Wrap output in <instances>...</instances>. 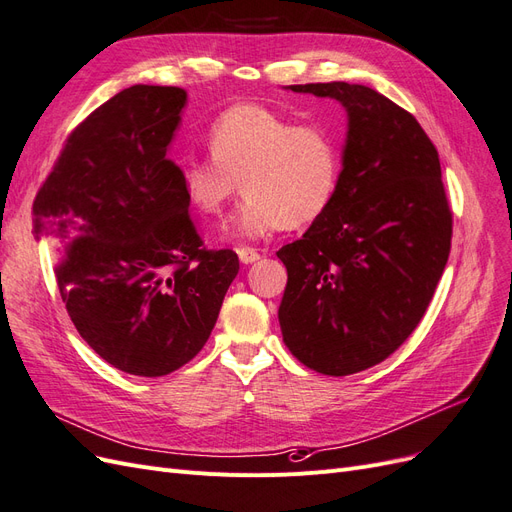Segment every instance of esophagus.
Here are the masks:
<instances>
[{
  "instance_id": "1",
  "label": "esophagus",
  "mask_w": 512,
  "mask_h": 512,
  "mask_svg": "<svg viewBox=\"0 0 512 512\" xmlns=\"http://www.w3.org/2000/svg\"><path fill=\"white\" fill-rule=\"evenodd\" d=\"M237 256H239V260L243 262V265H252V262L260 260V254L256 250H252V247H239Z\"/></svg>"
}]
</instances>
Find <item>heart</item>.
I'll list each match as a JSON object with an SVG mask.
<instances>
[{
  "mask_svg": "<svg viewBox=\"0 0 512 512\" xmlns=\"http://www.w3.org/2000/svg\"><path fill=\"white\" fill-rule=\"evenodd\" d=\"M209 160L179 168L185 200L203 215H220L245 192L224 226V239L256 241L322 218L342 181V147L331 130L299 126L260 104H237L213 121Z\"/></svg>",
  "mask_w": 512,
  "mask_h": 512,
  "instance_id": "obj_1",
  "label": "heart"
}]
</instances>
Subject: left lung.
<instances>
[{
	"instance_id": "obj_1",
	"label": "left lung",
	"mask_w": 512,
	"mask_h": 512,
	"mask_svg": "<svg viewBox=\"0 0 512 512\" xmlns=\"http://www.w3.org/2000/svg\"><path fill=\"white\" fill-rule=\"evenodd\" d=\"M286 89L346 108L342 181L327 213L284 245V344L309 369L348 376L382 363L436 292L451 252L438 151L408 111L365 85Z\"/></svg>"
}]
</instances>
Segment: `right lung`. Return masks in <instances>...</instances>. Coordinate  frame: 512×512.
<instances>
[{
    "label": "right lung",
    "mask_w": 512,
    "mask_h": 512,
    "mask_svg": "<svg viewBox=\"0 0 512 512\" xmlns=\"http://www.w3.org/2000/svg\"><path fill=\"white\" fill-rule=\"evenodd\" d=\"M185 104L181 87L119 91L68 136L34 200V235L57 252L76 331L143 378L203 350L239 273L232 250H203L168 158Z\"/></svg>",
    "instance_id": "right-lung-1"
}]
</instances>
